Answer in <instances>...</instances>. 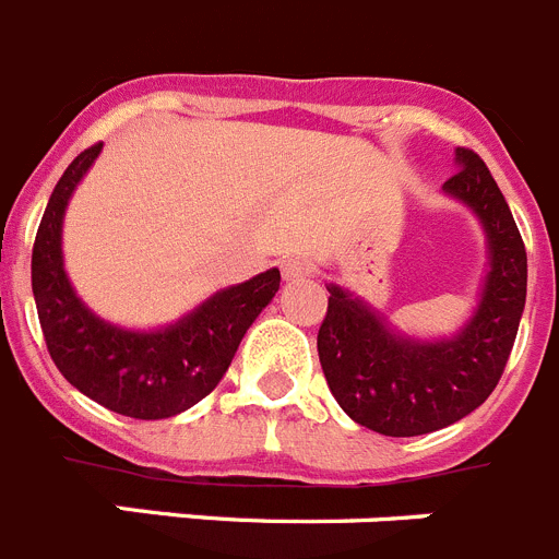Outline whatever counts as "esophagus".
Wrapping results in <instances>:
<instances>
[{
    "mask_svg": "<svg viewBox=\"0 0 559 559\" xmlns=\"http://www.w3.org/2000/svg\"><path fill=\"white\" fill-rule=\"evenodd\" d=\"M306 273H309V259H304V255H286V259H281V275H284V281H298Z\"/></svg>",
    "mask_w": 559,
    "mask_h": 559,
    "instance_id": "obj_1",
    "label": "esophagus"
}]
</instances>
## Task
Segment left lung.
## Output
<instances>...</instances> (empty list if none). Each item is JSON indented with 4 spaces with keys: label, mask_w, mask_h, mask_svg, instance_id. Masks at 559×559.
<instances>
[{
    "label": "left lung",
    "mask_w": 559,
    "mask_h": 559,
    "mask_svg": "<svg viewBox=\"0 0 559 559\" xmlns=\"http://www.w3.org/2000/svg\"><path fill=\"white\" fill-rule=\"evenodd\" d=\"M456 175L442 192L479 217L490 270L474 317L449 340H415L329 284L317 354L336 404L386 437L445 429L487 401L510 359L526 304V248L504 194L474 150L456 147Z\"/></svg>",
    "instance_id": "1"
}]
</instances>
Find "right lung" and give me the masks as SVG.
I'll use <instances>...</instances> for the list:
<instances>
[{"label":"right lung","instance_id":"add662e5","mask_svg":"<svg viewBox=\"0 0 559 559\" xmlns=\"http://www.w3.org/2000/svg\"><path fill=\"white\" fill-rule=\"evenodd\" d=\"M103 144L83 150L60 175L33 245V295L44 340L63 379L105 409L139 420L180 415L203 401L228 370L236 348L281 286L278 270L214 292L178 323L128 331L105 323L63 270V214Z\"/></svg>","mask_w":559,"mask_h":559}]
</instances>
